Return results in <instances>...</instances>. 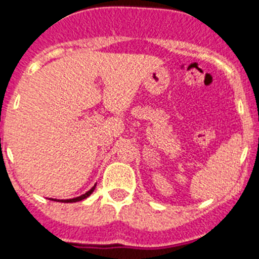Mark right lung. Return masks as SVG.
Here are the masks:
<instances>
[{
	"label": "right lung",
	"instance_id": "right-lung-1",
	"mask_svg": "<svg viewBox=\"0 0 259 259\" xmlns=\"http://www.w3.org/2000/svg\"><path fill=\"white\" fill-rule=\"evenodd\" d=\"M95 187H96V186H95ZM95 187H92V188H91V190H89L88 192H85V193H84V195H81V196H79V197H75V199L60 200V201H63V203H76V201H80V200H84V199H85V197H88L89 195H91V193L93 192V190H95ZM56 201H59V200H56Z\"/></svg>",
	"mask_w": 259,
	"mask_h": 259
}]
</instances>
